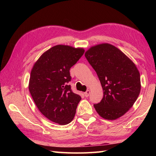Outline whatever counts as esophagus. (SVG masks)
<instances>
[{
  "label": "esophagus",
  "instance_id": "esophagus-1",
  "mask_svg": "<svg viewBox=\"0 0 156 156\" xmlns=\"http://www.w3.org/2000/svg\"><path fill=\"white\" fill-rule=\"evenodd\" d=\"M89 94H90V91L89 90H87V91L85 93H84V96L85 97H88L89 96Z\"/></svg>",
  "mask_w": 156,
  "mask_h": 156
}]
</instances>
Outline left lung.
<instances>
[{
	"instance_id": "left-lung-1",
	"label": "left lung",
	"mask_w": 156,
	"mask_h": 156,
	"mask_svg": "<svg viewBox=\"0 0 156 156\" xmlns=\"http://www.w3.org/2000/svg\"><path fill=\"white\" fill-rule=\"evenodd\" d=\"M96 71L103 89V98L94 106L107 120L122 116L133 106L140 92V76L131 59L109 43L91 47L84 54Z\"/></svg>"
}]
</instances>
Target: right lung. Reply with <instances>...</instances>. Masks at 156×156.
<instances>
[{"mask_svg": "<svg viewBox=\"0 0 156 156\" xmlns=\"http://www.w3.org/2000/svg\"><path fill=\"white\" fill-rule=\"evenodd\" d=\"M83 48L58 44L47 50L34 65L29 90L42 114L60 125L74 118L81 97L73 93L70 68L80 58Z\"/></svg>", "mask_w": 156, "mask_h": 156, "instance_id": "1", "label": "right lung"}]
</instances>
